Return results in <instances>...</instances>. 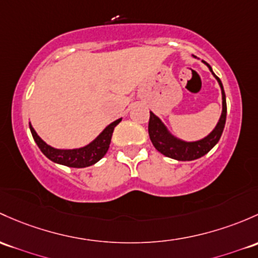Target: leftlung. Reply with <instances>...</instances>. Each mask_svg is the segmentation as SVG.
I'll return each instance as SVG.
<instances>
[{"mask_svg": "<svg viewBox=\"0 0 258 258\" xmlns=\"http://www.w3.org/2000/svg\"><path fill=\"white\" fill-rule=\"evenodd\" d=\"M205 64L208 65L210 72L213 73L210 65L208 63ZM214 77L216 78V80H218L219 85L221 88L222 113L216 127L208 137L197 141V142H184V141L177 140V138L173 137L167 131V128L162 123V121L153 112H151L150 122H148V135H150V138L153 146L156 147V150L161 152L162 154H164L165 157L177 159V161H194V159L205 156L219 142L222 131H224L225 122H226V99H225L224 88H222L220 79L215 74H214Z\"/></svg>", "mask_w": 258, "mask_h": 258, "instance_id": "left-lung-1", "label": "left lung"}]
</instances>
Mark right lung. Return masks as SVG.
I'll list each match as a JSON object with an SVG mask.
<instances>
[{"mask_svg": "<svg viewBox=\"0 0 258 258\" xmlns=\"http://www.w3.org/2000/svg\"><path fill=\"white\" fill-rule=\"evenodd\" d=\"M120 122L121 118H118V120L108 124L106 128L97 136L96 140H94L90 145L79 148V150H56V148L50 147L38 136L32 124H29V128H31L32 136H33L39 150L54 163L63 164L72 168H85L99 162L106 154L108 147H110L113 130Z\"/></svg>", "mask_w": 258, "mask_h": 258, "instance_id": "obj_1", "label": "right lung"}]
</instances>
